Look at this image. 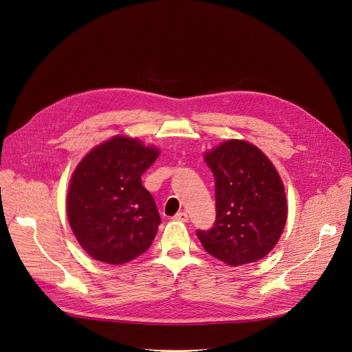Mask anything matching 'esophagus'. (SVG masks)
I'll use <instances>...</instances> for the list:
<instances>
[{
  "mask_svg": "<svg viewBox=\"0 0 352 352\" xmlns=\"http://www.w3.org/2000/svg\"><path fill=\"white\" fill-rule=\"evenodd\" d=\"M176 221H182V223H187L188 221V215H187V212L186 211H180V212H177L175 217H173Z\"/></svg>",
  "mask_w": 352,
  "mask_h": 352,
  "instance_id": "esophagus-1",
  "label": "esophagus"
}]
</instances>
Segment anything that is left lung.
Segmentation results:
<instances>
[{
	"instance_id": "obj_1",
	"label": "left lung",
	"mask_w": 352,
	"mask_h": 352,
	"mask_svg": "<svg viewBox=\"0 0 352 352\" xmlns=\"http://www.w3.org/2000/svg\"><path fill=\"white\" fill-rule=\"evenodd\" d=\"M204 159L215 179L214 226L197 236L204 250L227 265L256 262L274 250L286 219L283 183L255 145L230 140Z\"/></svg>"
}]
</instances>
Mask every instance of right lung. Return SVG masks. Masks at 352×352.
I'll return each instance as SVG.
<instances>
[{
	"instance_id": "obj_1",
	"label": "right lung",
	"mask_w": 352,
	"mask_h": 352,
	"mask_svg": "<svg viewBox=\"0 0 352 352\" xmlns=\"http://www.w3.org/2000/svg\"><path fill=\"white\" fill-rule=\"evenodd\" d=\"M159 151L137 138L114 137L90 151L72 175L69 224L96 261L120 265L144 254L160 224L141 176Z\"/></svg>"
}]
</instances>
